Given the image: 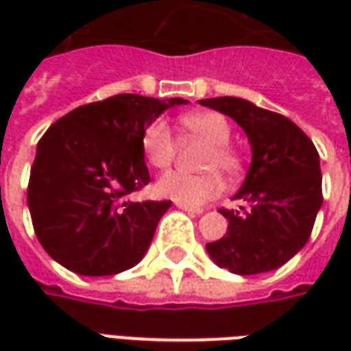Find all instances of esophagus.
<instances>
[{"label":"esophagus","mask_w":351,"mask_h":351,"mask_svg":"<svg viewBox=\"0 0 351 351\" xmlns=\"http://www.w3.org/2000/svg\"><path fill=\"white\" fill-rule=\"evenodd\" d=\"M180 210H186V213H190V214H203V208H199V206H191V205H184V203H178L176 201L175 203Z\"/></svg>","instance_id":"34e87169"}]
</instances>
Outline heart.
<instances>
[{
  "label": "heart",
  "instance_id": "b5f03b06",
  "mask_svg": "<svg viewBox=\"0 0 351 351\" xmlns=\"http://www.w3.org/2000/svg\"><path fill=\"white\" fill-rule=\"evenodd\" d=\"M182 125L201 141H205L206 150L201 158V169L197 175L171 171L158 178L156 193L160 197L173 199L184 205H203L218 197L223 190V173L235 178L243 173L244 158L239 148L229 143L231 125L228 118L214 110L193 112L182 118ZM143 152L150 165L156 169H167L176 158V141L165 122H154L143 135Z\"/></svg>",
  "mask_w": 351,
  "mask_h": 351
}]
</instances>
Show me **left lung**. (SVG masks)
Listing matches in <instances>:
<instances>
[{"label": "left lung", "mask_w": 351, "mask_h": 351, "mask_svg": "<svg viewBox=\"0 0 351 351\" xmlns=\"http://www.w3.org/2000/svg\"><path fill=\"white\" fill-rule=\"evenodd\" d=\"M201 105L231 116L252 146V165L235 199L239 210L221 208L228 233L206 244L218 267L235 274L278 269L308 241L324 203L319 156L289 118L241 97H210Z\"/></svg>", "instance_id": "left-lung-1"}]
</instances>
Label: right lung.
Returning a JSON list of instances; mask_svg holds the SVG:
<instances>
[{
  "label": "right lung",
  "mask_w": 351,
  "mask_h": 351,
  "mask_svg": "<svg viewBox=\"0 0 351 351\" xmlns=\"http://www.w3.org/2000/svg\"><path fill=\"white\" fill-rule=\"evenodd\" d=\"M180 97L118 93L62 116L37 143L27 206L50 258L82 276H110L143 259L171 201H131L150 182L143 135Z\"/></svg>",
  "instance_id": "obj_1"
}]
</instances>
